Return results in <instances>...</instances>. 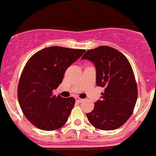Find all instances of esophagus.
Listing matches in <instances>:
<instances>
[{"label": "esophagus", "mask_w": 156, "mask_h": 156, "mask_svg": "<svg viewBox=\"0 0 156 156\" xmlns=\"http://www.w3.org/2000/svg\"><path fill=\"white\" fill-rule=\"evenodd\" d=\"M75 100H76V102H78V103H81V102L83 101V99H81L79 98V97H75Z\"/></svg>", "instance_id": "34e87169"}]
</instances>
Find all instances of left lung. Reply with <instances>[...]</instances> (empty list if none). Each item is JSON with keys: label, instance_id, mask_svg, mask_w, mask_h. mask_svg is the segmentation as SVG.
Instances as JSON below:
<instances>
[{"label": "left lung", "instance_id": "1", "mask_svg": "<svg viewBox=\"0 0 156 156\" xmlns=\"http://www.w3.org/2000/svg\"><path fill=\"white\" fill-rule=\"evenodd\" d=\"M94 64L96 83L104 88L101 99L86 115L97 128H119L130 117L137 100V87L131 66L121 52L108 46L89 50L81 57Z\"/></svg>", "mask_w": 156, "mask_h": 156}]
</instances>
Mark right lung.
I'll return each mask as SVG.
<instances>
[{"mask_svg": "<svg viewBox=\"0 0 156 156\" xmlns=\"http://www.w3.org/2000/svg\"><path fill=\"white\" fill-rule=\"evenodd\" d=\"M85 50L50 47L33 55L19 81L18 100L26 119L37 128L54 130L66 123L75 100L53 94L66 69Z\"/></svg>", "mask_w": 156, "mask_h": 156, "instance_id": "right-lung-1", "label": "right lung"}]
</instances>
